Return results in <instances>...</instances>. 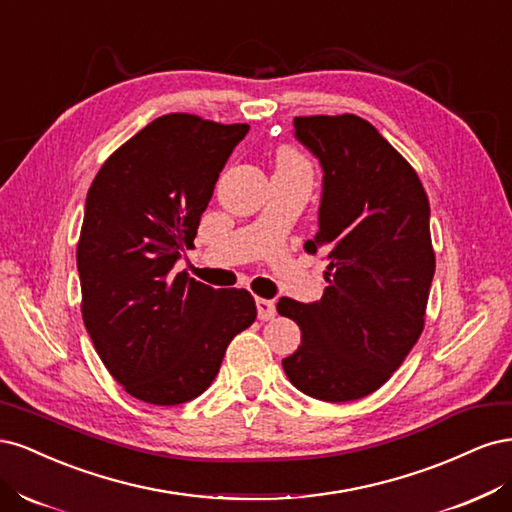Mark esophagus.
Here are the masks:
<instances>
[{"mask_svg":"<svg viewBox=\"0 0 512 512\" xmlns=\"http://www.w3.org/2000/svg\"><path fill=\"white\" fill-rule=\"evenodd\" d=\"M256 309L260 320H271L275 316V303L269 299H256Z\"/></svg>","mask_w":512,"mask_h":512,"instance_id":"1","label":"esophagus"}]
</instances>
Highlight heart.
<instances>
[{
  "mask_svg": "<svg viewBox=\"0 0 512 512\" xmlns=\"http://www.w3.org/2000/svg\"><path fill=\"white\" fill-rule=\"evenodd\" d=\"M294 166H305V160L297 151H292L288 147L277 151V168H294Z\"/></svg>",
  "mask_w": 512,
  "mask_h": 512,
  "instance_id": "1",
  "label": "heart"
}]
</instances>
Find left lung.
<instances>
[{"label": "left lung", "mask_w": 512, "mask_h": 512, "mask_svg": "<svg viewBox=\"0 0 512 512\" xmlns=\"http://www.w3.org/2000/svg\"><path fill=\"white\" fill-rule=\"evenodd\" d=\"M294 134L324 170L305 252L327 254L329 286L318 303H277L301 329L282 365L299 391L339 404L378 391L423 333L436 271L429 200L410 162L361 117H294Z\"/></svg>", "instance_id": "1"}]
</instances>
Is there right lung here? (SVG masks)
<instances>
[{"label": "right lung", "instance_id": "1", "mask_svg": "<svg viewBox=\"0 0 512 512\" xmlns=\"http://www.w3.org/2000/svg\"><path fill=\"white\" fill-rule=\"evenodd\" d=\"M247 130L168 113L115 149L91 181L76 245L83 322L108 374L147 404L198 397L232 337L256 320L247 290L173 273Z\"/></svg>", "mask_w": 512, "mask_h": 512}]
</instances>
